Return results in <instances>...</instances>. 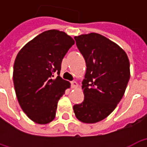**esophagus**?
Segmentation results:
<instances>
[{"mask_svg": "<svg viewBox=\"0 0 147 147\" xmlns=\"http://www.w3.org/2000/svg\"><path fill=\"white\" fill-rule=\"evenodd\" d=\"M71 86L72 88H76L77 86H78V83L76 81H72V82H71Z\"/></svg>", "mask_w": 147, "mask_h": 147, "instance_id": "obj_1", "label": "esophagus"}]
</instances>
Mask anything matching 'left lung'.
Segmentation results:
<instances>
[{"mask_svg":"<svg viewBox=\"0 0 147 147\" xmlns=\"http://www.w3.org/2000/svg\"><path fill=\"white\" fill-rule=\"evenodd\" d=\"M74 38L86 65L82 82L84 100L74 105V113L83 123H97L108 117L123 98L130 79L129 60L119 45L99 34Z\"/></svg>","mask_w":147,"mask_h":147,"instance_id":"1","label":"left lung"}]
</instances>
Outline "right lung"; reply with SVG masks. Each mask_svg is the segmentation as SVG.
Segmentation results:
<instances>
[{"label":"right lung","mask_w":147,"mask_h":147,"mask_svg":"<svg viewBox=\"0 0 147 147\" xmlns=\"http://www.w3.org/2000/svg\"><path fill=\"white\" fill-rule=\"evenodd\" d=\"M74 44L66 33L49 30L18 53L13 67L16 94L21 109L34 122L45 124L55 118L58 101L71 85L60 76L61 62Z\"/></svg>","instance_id":"1"}]
</instances>
